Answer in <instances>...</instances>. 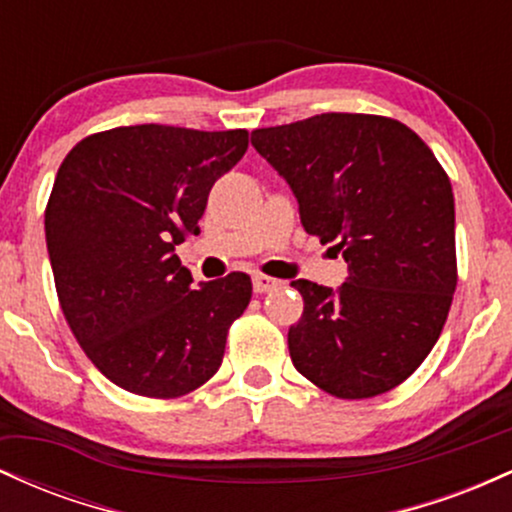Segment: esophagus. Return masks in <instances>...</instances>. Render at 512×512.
I'll return each mask as SVG.
<instances>
[{"label":"esophagus","instance_id":"obj_1","mask_svg":"<svg viewBox=\"0 0 512 512\" xmlns=\"http://www.w3.org/2000/svg\"><path fill=\"white\" fill-rule=\"evenodd\" d=\"M276 286H279V281L272 279V276H264V274H255V276H252V289H255V293L274 291Z\"/></svg>","mask_w":512,"mask_h":512}]
</instances>
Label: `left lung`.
<instances>
[{
	"label": "left lung",
	"mask_w": 512,
	"mask_h": 512,
	"mask_svg": "<svg viewBox=\"0 0 512 512\" xmlns=\"http://www.w3.org/2000/svg\"><path fill=\"white\" fill-rule=\"evenodd\" d=\"M252 146L289 182L305 231L349 267L337 291L291 281L305 303L289 330L293 366L339 399L404 383L438 342L457 286L448 173L383 115L322 113L255 129Z\"/></svg>",
	"instance_id": "8db88e82"
}]
</instances>
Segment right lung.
Segmentation results:
<instances>
[{
	"mask_svg": "<svg viewBox=\"0 0 512 512\" xmlns=\"http://www.w3.org/2000/svg\"><path fill=\"white\" fill-rule=\"evenodd\" d=\"M248 151L245 129L134 125L91 134L57 170L48 240L76 342L110 383L173 399L216 373L248 274L195 286L175 245L197 236L214 182Z\"/></svg>",
	"mask_w": 512,
	"mask_h": 512,
	"instance_id": "right-lung-1",
	"label": "right lung"
}]
</instances>
